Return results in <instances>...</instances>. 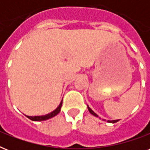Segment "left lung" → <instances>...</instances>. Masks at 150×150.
Segmentation results:
<instances>
[{
	"instance_id": "left-lung-1",
	"label": "left lung",
	"mask_w": 150,
	"mask_h": 150,
	"mask_svg": "<svg viewBox=\"0 0 150 150\" xmlns=\"http://www.w3.org/2000/svg\"><path fill=\"white\" fill-rule=\"evenodd\" d=\"M88 110H89V111L90 112V113H91L93 115H94V116H96V117H98V115H97V114H96V113L93 111V110H92L91 108H89V107H88ZM119 120H114V121H108V122H110V123H116V122H117Z\"/></svg>"
}]
</instances>
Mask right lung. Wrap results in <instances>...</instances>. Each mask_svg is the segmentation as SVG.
Listing matches in <instances>:
<instances>
[{"label":"right lung","mask_w":150,"mask_h":150,"mask_svg":"<svg viewBox=\"0 0 150 150\" xmlns=\"http://www.w3.org/2000/svg\"><path fill=\"white\" fill-rule=\"evenodd\" d=\"M61 106H62V101L61 102L60 105H59L58 107H57V109H55L54 111H52L51 113L48 114H46V115H43V116H34V117H31V116H26L28 118H29L32 121H45V120H47V119H50L53 117L56 116L57 114H59V112L61 110Z\"/></svg>","instance_id":"obj_1"}]
</instances>
